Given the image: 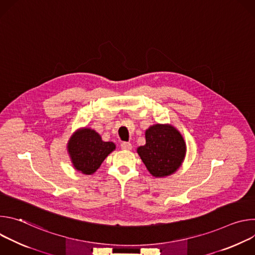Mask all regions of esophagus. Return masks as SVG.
<instances>
[{"instance_id": "esophagus-1", "label": "esophagus", "mask_w": 255, "mask_h": 255, "mask_svg": "<svg viewBox=\"0 0 255 255\" xmlns=\"http://www.w3.org/2000/svg\"><path fill=\"white\" fill-rule=\"evenodd\" d=\"M121 148L123 150H131L132 149V144L129 142H123L121 143Z\"/></svg>"}]
</instances>
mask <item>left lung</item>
I'll list each match as a JSON object with an SVG mask.
<instances>
[{
    "label": "left lung",
    "mask_w": 255,
    "mask_h": 255,
    "mask_svg": "<svg viewBox=\"0 0 255 255\" xmlns=\"http://www.w3.org/2000/svg\"><path fill=\"white\" fill-rule=\"evenodd\" d=\"M146 143L137 148V153L148 171L155 177L174 173L186 156V142L171 125L155 124L145 132Z\"/></svg>",
    "instance_id": "8db88e82"
}]
</instances>
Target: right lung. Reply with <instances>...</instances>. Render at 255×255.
<instances>
[{
    "mask_svg": "<svg viewBox=\"0 0 255 255\" xmlns=\"http://www.w3.org/2000/svg\"><path fill=\"white\" fill-rule=\"evenodd\" d=\"M113 142H105L91 128L77 130L68 140L67 151L74 167L84 174H93L105 158L115 150Z\"/></svg>",
    "mask_w": 255,
    "mask_h": 255,
    "instance_id": "obj_1",
    "label": "right lung"
}]
</instances>
